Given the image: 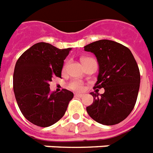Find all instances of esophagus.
I'll return each mask as SVG.
<instances>
[{"label":"esophagus","mask_w":153,"mask_h":153,"mask_svg":"<svg viewBox=\"0 0 153 153\" xmlns=\"http://www.w3.org/2000/svg\"><path fill=\"white\" fill-rule=\"evenodd\" d=\"M75 97H83V94L76 93V94H75Z\"/></svg>","instance_id":"34e87169"}]
</instances>
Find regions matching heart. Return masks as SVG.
<instances>
[{"label":"heart","instance_id":"b5f03b06","mask_svg":"<svg viewBox=\"0 0 153 153\" xmlns=\"http://www.w3.org/2000/svg\"><path fill=\"white\" fill-rule=\"evenodd\" d=\"M87 59H88V58L82 59V62ZM69 88L74 90V91H82V89H83V85L82 84V82H80L79 81H73V82H71L70 83Z\"/></svg>","mask_w":153,"mask_h":153}]
</instances>
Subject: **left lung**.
I'll use <instances>...</instances> for the list:
<instances>
[{"label":"left lung","mask_w":153,"mask_h":153,"mask_svg":"<svg viewBox=\"0 0 153 153\" xmlns=\"http://www.w3.org/2000/svg\"><path fill=\"white\" fill-rule=\"evenodd\" d=\"M97 57L99 74L95 87L103 94L91 92L93 103L87 107L89 116L103 125L112 126L128 117L136 103L140 70L133 54L119 43L100 39L84 46Z\"/></svg>","instance_id":"left-lung-1"}]
</instances>
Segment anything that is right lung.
<instances>
[{"label":"right lung","mask_w":153,"mask_h":153,"mask_svg":"<svg viewBox=\"0 0 153 153\" xmlns=\"http://www.w3.org/2000/svg\"><path fill=\"white\" fill-rule=\"evenodd\" d=\"M71 48L60 49L40 42L25 51L17 61L13 72V91L20 110L35 125L47 127L65 114L72 91L51 92L49 82L62 77L64 60Z\"/></svg>","instance_id":"add662e5"}]
</instances>
